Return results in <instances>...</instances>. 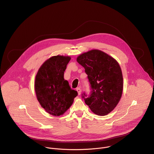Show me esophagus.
Instances as JSON below:
<instances>
[{"instance_id":"esophagus-1","label":"esophagus","mask_w":154,"mask_h":154,"mask_svg":"<svg viewBox=\"0 0 154 154\" xmlns=\"http://www.w3.org/2000/svg\"><path fill=\"white\" fill-rule=\"evenodd\" d=\"M76 91H77L78 94H80V93H81V89L80 88H77Z\"/></svg>"}]
</instances>
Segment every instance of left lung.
<instances>
[{
  "label": "left lung",
  "instance_id": "1",
  "mask_svg": "<svg viewBox=\"0 0 154 154\" xmlns=\"http://www.w3.org/2000/svg\"><path fill=\"white\" fill-rule=\"evenodd\" d=\"M85 68L91 92L82 97L91 111L99 116L110 113L120 100L123 89L122 71L118 63L106 54L92 50L77 58Z\"/></svg>",
  "mask_w": 154,
  "mask_h": 154
}]
</instances>
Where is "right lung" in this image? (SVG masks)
Segmentation results:
<instances>
[{
  "label": "right lung",
  "instance_id": "obj_1",
  "mask_svg": "<svg viewBox=\"0 0 154 154\" xmlns=\"http://www.w3.org/2000/svg\"><path fill=\"white\" fill-rule=\"evenodd\" d=\"M69 57L54 56L42 64L35 78V90L41 106L53 116L63 115L72 104L77 92L64 79Z\"/></svg>",
  "mask_w": 154,
  "mask_h": 154
}]
</instances>
